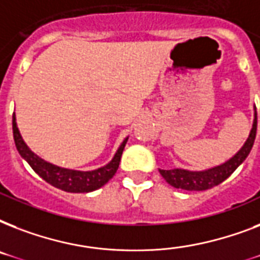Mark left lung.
I'll return each mask as SVG.
<instances>
[{"label": "left lung", "instance_id": "obj_1", "mask_svg": "<svg viewBox=\"0 0 260 260\" xmlns=\"http://www.w3.org/2000/svg\"><path fill=\"white\" fill-rule=\"evenodd\" d=\"M256 112H255L254 124L250 132V136L240 148L238 154L232 156L228 162L222 163L220 166L204 171H189L182 169H173V170H159L162 177L166 179L167 183L177 187V189L189 190V191H201V190L212 189L214 186L224 182L231 174L234 173L250 154L251 148L254 146L255 136H256Z\"/></svg>", "mask_w": 260, "mask_h": 260}]
</instances>
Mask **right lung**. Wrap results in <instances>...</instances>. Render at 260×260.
Segmentation results:
<instances>
[{"mask_svg":"<svg viewBox=\"0 0 260 260\" xmlns=\"http://www.w3.org/2000/svg\"><path fill=\"white\" fill-rule=\"evenodd\" d=\"M12 125H13V138L18 154L25 159L28 165L34 169V171L38 174L39 177H42L50 185L55 186V187H58L60 190H64V191H69V193H89V191L100 189L101 186L105 185L106 182L109 181L117 171L122 151H124V147H125L126 140H128V138H126L121 143V146L118 147L117 152L113 156V159L106 166L93 171L69 170V169L58 167L46 162V160H43L42 158H39L38 155H35L26 147V144L22 140L21 135L18 132L14 113Z\"/></svg>","mask_w":260,"mask_h":260,"instance_id":"obj_1","label":"right lung"}]
</instances>
